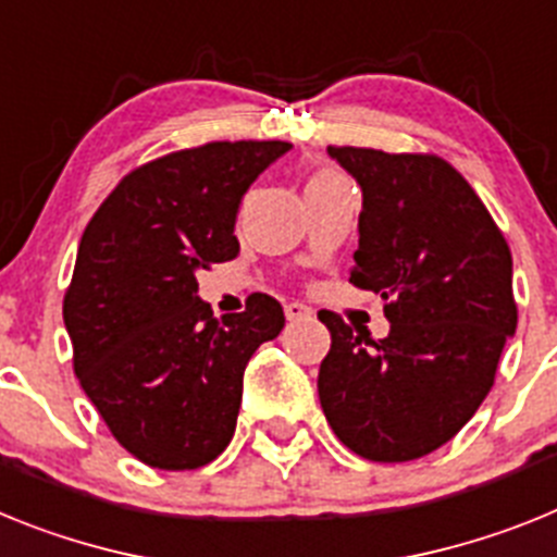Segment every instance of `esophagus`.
<instances>
[{
	"label": "esophagus",
	"instance_id": "esophagus-1",
	"mask_svg": "<svg viewBox=\"0 0 557 557\" xmlns=\"http://www.w3.org/2000/svg\"><path fill=\"white\" fill-rule=\"evenodd\" d=\"M313 311L302 302H285V319L288 322H302V319H311Z\"/></svg>",
	"mask_w": 557,
	"mask_h": 557
}]
</instances>
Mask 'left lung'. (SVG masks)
Here are the masks:
<instances>
[{"mask_svg": "<svg viewBox=\"0 0 557 557\" xmlns=\"http://www.w3.org/2000/svg\"><path fill=\"white\" fill-rule=\"evenodd\" d=\"M361 187L350 283L384 299L389 336L322 311L331 350L319 404L372 462L425 457L491 393L519 311L505 235L462 173L434 153L327 148Z\"/></svg>", "mask_w": 557, "mask_h": 557, "instance_id": "1", "label": "left lung"}]
</instances>
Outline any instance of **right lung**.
Here are the masks:
<instances>
[{"label":"right lung","mask_w":557,"mask_h":557,"mask_svg":"<svg viewBox=\"0 0 557 557\" xmlns=\"http://www.w3.org/2000/svg\"><path fill=\"white\" fill-rule=\"evenodd\" d=\"M288 148L207 143L139 164L84 230L64 297L72 364L114 440L145 466L193 471L219 457L251 352L283 331L269 294L215 319L196 274L238 255L240 198Z\"/></svg>","instance_id":"obj_1"}]
</instances>
